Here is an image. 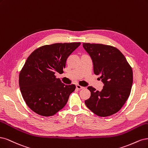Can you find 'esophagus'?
Returning <instances> with one entry per match:
<instances>
[{
	"label": "esophagus",
	"mask_w": 148,
	"mask_h": 148,
	"mask_svg": "<svg viewBox=\"0 0 148 148\" xmlns=\"http://www.w3.org/2000/svg\"><path fill=\"white\" fill-rule=\"evenodd\" d=\"M84 87L80 86L79 85H76V88L78 89V90H81V89H83Z\"/></svg>",
	"instance_id": "34e87169"
}]
</instances>
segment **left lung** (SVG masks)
<instances>
[{"instance_id": "8db88e82", "label": "left lung", "mask_w": 148, "mask_h": 148, "mask_svg": "<svg viewBox=\"0 0 148 148\" xmlns=\"http://www.w3.org/2000/svg\"><path fill=\"white\" fill-rule=\"evenodd\" d=\"M91 57L95 74L100 75L101 91L89 86L91 96L85 105L100 117L117 112L129 97L133 84V71L125 57L116 47L100 44L84 43Z\"/></svg>"}]
</instances>
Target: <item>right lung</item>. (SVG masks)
<instances>
[{"instance_id":"add662e5","label":"right lung","mask_w":148,"mask_h":148,"mask_svg":"<svg viewBox=\"0 0 148 148\" xmlns=\"http://www.w3.org/2000/svg\"><path fill=\"white\" fill-rule=\"evenodd\" d=\"M80 45L74 42L44 45L28 57L19 75V85L32 111L42 116H51L66 105L75 85L64 84L55 74L63 73L66 60Z\"/></svg>"}]
</instances>
